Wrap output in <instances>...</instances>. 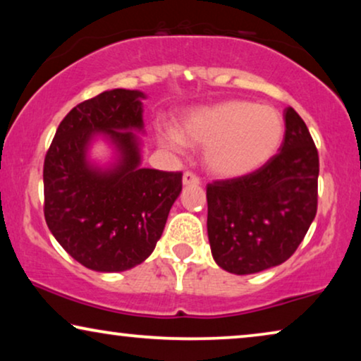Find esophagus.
Listing matches in <instances>:
<instances>
[{
	"mask_svg": "<svg viewBox=\"0 0 361 361\" xmlns=\"http://www.w3.org/2000/svg\"><path fill=\"white\" fill-rule=\"evenodd\" d=\"M182 182H184V185H199L200 179L194 174V172L187 171L184 172V176H182Z\"/></svg>",
	"mask_w": 361,
	"mask_h": 361,
	"instance_id": "obj_1",
	"label": "esophagus"
}]
</instances>
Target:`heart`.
Masks as SVG:
<instances>
[{"instance_id": "heart-1", "label": "heart", "mask_w": 361, "mask_h": 361, "mask_svg": "<svg viewBox=\"0 0 361 361\" xmlns=\"http://www.w3.org/2000/svg\"><path fill=\"white\" fill-rule=\"evenodd\" d=\"M283 115L269 105L231 100L200 108L182 120L179 135L166 131L161 142L179 149L182 141L205 146V166L220 177L255 172L276 154L283 141Z\"/></svg>"}]
</instances>
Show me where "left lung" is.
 Returning a JSON list of instances; mask_svg holds the SVG:
<instances>
[{
    "instance_id": "1",
    "label": "left lung",
    "mask_w": 361,
    "mask_h": 361,
    "mask_svg": "<svg viewBox=\"0 0 361 361\" xmlns=\"http://www.w3.org/2000/svg\"><path fill=\"white\" fill-rule=\"evenodd\" d=\"M279 152L250 174L207 185V231L221 269L253 274L294 255L317 214L319 152L302 118L284 110Z\"/></svg>"
}]
</instances>
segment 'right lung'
<instances>
[{"label": "right lung", "instance_id": "add662e5", "mask_svg": "<svg viewBox=\"0 0 361 361\" xmlns=\"http://www.w3.org/2000/svg\"><path fill=\"white\" fill-rule=\"evenodd\" d=\"M145 93L103 92L78 103L59 125L44 159V216L51 233L88 269L118 273L141 264L156 248L182 172L140 167ZM103 134L117 162L102 170L87 147Z\"/></svg>", "mask_w": 361, "mask_h": 361}]
</instances>
